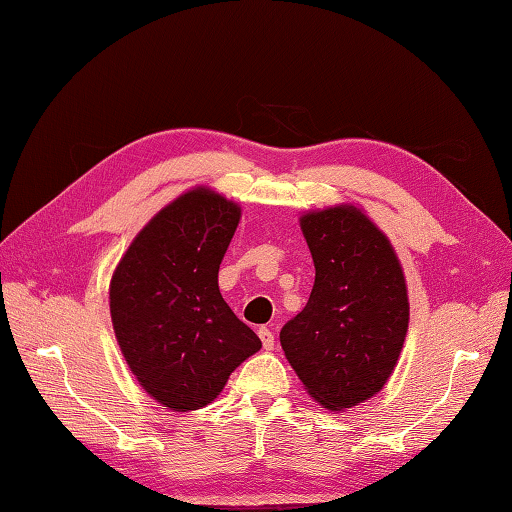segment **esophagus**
Segmentation results:
<instances>
[{"mask_svg":"<svg viewBox=\"0 0 512 512\" xmlns=\"http://www.w3.org/2000/svg\"><path fill=\"white\" fill-rule=\"evenodd\" d=\"M257 334H259V339H262L264 350H273V347H275V334L270 332L268 328H259Z\"/></svg>","mask_w":512,"mask_h":512,"instance_id":"34e87169","label":"esophagus"}]
</instances>
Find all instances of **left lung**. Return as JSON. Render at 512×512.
<instances>
[{"mask_svg": "<svg viewBox=\"0 0 512 512\" xmlns=\"http://www.w3.org/2000/svg\"><path fill=\"white\" fill-rule=\"evenodd\" d=\"M314 286L279 341L303 389L330 411L385 387L409 330L407 281L387 235L354 204L299 217Z\"/></svg>", "mask_w": 512, "mask_h": 512, "instance_id": "1", "label": "left lung"}]
</instances>
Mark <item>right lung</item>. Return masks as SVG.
I'll return each mask as SVG.
<instances>
[{
  "instance_id": "add662e5",
  "label": "right lung",
  "mask_w": 512,
  "mask_h": 512,
  "mask_svg": "<svg viewBox=\"0 0 512 512\" xmlns=\"http://www.w3.org/2000/svg\"><path fill=\"white\" fill-rule=\"evenodd\" d=\"M242 206L193 187L143 226L110 281L118 347L147 394L173 411L202 409L262 347L217 286Z\"/></svg>"
}]
</instances>
